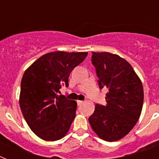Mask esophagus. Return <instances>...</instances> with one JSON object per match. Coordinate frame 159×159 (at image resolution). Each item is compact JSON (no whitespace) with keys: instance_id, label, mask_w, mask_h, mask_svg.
Returning a JSON list of instances; mask_svg holds the SVG:
<instances>
[{"instance_id":"1","label":"esophagus","mask_w":159,"mask_h":159,"mask_svg":"<svg viewBox=\"0 0 159 159\" xmlns=\"http://www.w3.org/2000/svg\"><path fill=\"white\" fill-rule=\"evenodd\" d=\"M84 102V101L83 100H77V104L78 105H81Z\"/></svg>"}]
</instances>
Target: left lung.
Listing matches in <instances>:
<instances>
[{"mask_svg":"<svg viewBox=\"0 0 159 159\" xmlns=\"http://www.w3.org/2000/svg\"><path fill=\"white\" fill-rule=\"evenodd\" d=\"M92 58L99 88H108L107 104H95L88 121L98 137L118 141L128 134L140 117L144 96L142 81L131 65L118 55L93 52Z\"/></svg>","mask_w":159,"mask_h":159,"instance_id":"1","label":"left lung"}]
</instances>
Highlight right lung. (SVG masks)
Segmentation results:
<instances>
[{
  "label": "right lung",
  "mask_w": 159,
  "mask_h": 159,
  "mask_svg": "<svg viewBox=\"0 0 159 159\" xmlns=\"http://www.w3.org/2000/svg\"><path fill=\"white\" fill-rule=\"evenodd\" d=\"M88 53L48 52L25 70L20 84V107L34 134L45 141H57L67 134L75 117L77 102L58 95L61 84Z\"/></svg>",
  "instance_id": "1"
}]
</instances>
